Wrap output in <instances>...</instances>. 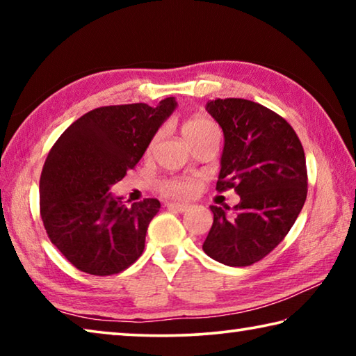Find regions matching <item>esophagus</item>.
<instances>
[{
	"instance_id": "esophagus-1",
	"label": "esophagus",
	"mask_w": 356,
	"mask_h": 356,
	"mask_svg": "<svg viewBox=\"0 0 356 356\" xmlns=\"http://www.w3.org/2000/svg\"><path fill=\"white\" fill-rule=\"evenodd\" d=\"M166 207L172 209V210H177V212H188V210H190L188 204H180V202H168Z\"/></svg>"
}]
</instances>
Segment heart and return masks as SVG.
<instances>
[{
    "label": "heart",
    "mask_w": 356,
    "mask_h": 356,
    "mask_svg": "<svg viewBox=\"0 0 356 356\" xmlns=\"http://www.w3.org/2000/svg\"><path fill=\"white\" fill-rule=\"evenodd\" d=\"M182 134L190 144L207 136H220L218 127L209 118L191 116L184 120ZM160 134H156L149 143V149H154L159 141ZM200 182L195 177H166L160 182V190L170 197H188L197 191Z\"/></svg>",
    "instance_id": "heart-1"
}]
</instances>
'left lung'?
I'll return each mask as SVG.
<instances>
[{
	"label": "left lung",
	"mask_w": 356,
	"mask_h": 356,
	"mask_svg": "<svg viewBox=\"0 0 356 356\" xmlns=\"http://www.w3.org/2000/svg\"><path fill=\"white\" fill-rule=\"evenodd\" d=\"M207 111L225 134L216 190L234 188V215L212 206L202 250L229 267L259 262L291 231L308 195L305 150L284 118L256 102L215 99Z\"/></svg>",
	"instance_id": "1"
}]
</instances>
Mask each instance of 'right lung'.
Returning a JSON list of instances; mask_svg holds the SVG:
<instances>
[{
	"instance_id": "obj_1",
	"label": "right lung",
	"mask_w": 356,
	"mask_h": 356,
	"mask_svg": "<svg viewBox=\"0 0 356 356\" xmlns=\"http://www.w3.org/2000/svg\"><path fill=\"white\" fill-rule=\"evenodd\" d=\"M176 108L174 97L100 106L76 119L48 152L40 174V216L51 243L84 273L124 272L143 254L160 201L127 207L110 193L141 160L156 130Z\"/></svg>"
}]
</instances>
